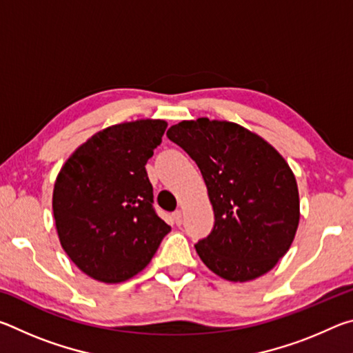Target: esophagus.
I'll list each match as a JSON object with an SVG mask.
<instances>
[{"label":"esophagus","mask_w":353,"mask_h":353,"mask_svg":"<svg viewBox=\"0 0 353 353\" xmlns=\"http://www.w3.org/2000/svg\"><path fill=\"white\" fill-rule=\"evenodd\" d=\"M172 221H174L176 225L182 224V212L181 210H176L174 213H172Z\"/></svg>","instance_id":"obj_1"}]
</instances>
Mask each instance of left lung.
<instances>
[{"mask_svg": "<svg viewBox=\"0 0 353 353\" xmlns=\"http://www.w3.org/2000/svg\"><path fill=\"white\" fill-rule=\"evenodd\" d=\"M166 135L194 160L207 185L214 225L194 244L204 265L230 282L271 271L301 218L290 165L261 137L230 121H181Z\"/></svg>", "mask_w": 353, "mask_h": 353, "instance_id": "8db88e82", "label": "left lung"}]
</instances>
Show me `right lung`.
<instances>
[{
	"label": "right lung",
	"mask_w": 353,
	"mask_h": 353,
	"mask_svg": "<svg viewBox=\"0 0 353 353\" xmlns=\"http://www.w3.org/2000/svg\"><path fill=\"white\" fill-rule=\"evenodd\" d=\"M163 119L94 134L65 162L52 193L59 240L82 272L119 283L145 270L171 227L155 213L145 165L162 143Z\"/></svg>",
	"instance_id": "obj_1"
}]
</instances>
